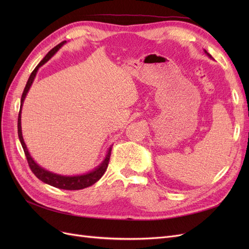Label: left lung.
I'll return each instance as SVG.
<instances>
[{
  "label": "left lung",
  "mask_w": 249,
  "mask_h": 249,
  "mask_svg": "<svg viewBox=\"0 0 249 249\" xmlns=\"http://www.w3.org/2000/svg\"><path fill=\"white\" fill-rule=\"evenodd\" d=\"M205 52H206V54H207V55H208V56H209V57H210V58H212V57H211V55H210V54H209V53H207V51H205Z\"/></svg>",
  "instance_id": "left-lung-1"
}]
</instances>
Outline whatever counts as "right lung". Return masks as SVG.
Returning <instances> with one entry per match:
<instances>
[{"label": "right lung", "mask_w": 249, "mask_h": 249, "mask_svg": "<svg viewBox=\"0 0 249 249\" xmlns=\"http://www.w3.org/2000/svg\"><path fill=\"white\" fill-rule=\"evenodd\" d=\"M66 41H62L61 43H59L58 46H56L55 48H53L48 54L46 55V57H44L41 61L39 62V64L37 65L35 67V70L32 71V73L30 74L29 77V80L27 82L26 84V87L24 89V92H22V95H21V99H20V109H19V113H18V138H19V141L21 143V146L22 148H24V152H25V155H26V158H27V161H28V164L30 168H31L32 172L34 173V175L38 178L40 180H42L43 183L46 184H49L53 187H56V188H59V189H64V190H80V189H84V188H87L89 186H91L93 184H95L97 180H99L103 175L105 173V171L107 170V167H108V164H109V161H110V156H111V148H109L108 150V154L106 156V158H105V160L97 166L94 170L90 171L88 173H86V175H81V176H73V177H66V176H60V175H57V173H54V172H51V171H48L44 168L40 167L38 164H37L33 159L32 157L30 156L29 154V150L26 146V143L24 141V138H22V134H21V124H20V113H21V107H22V104H24V101H25V97L29 91L30 87H31L32 83L36 77V73H37V71H38L39 67L41 65H43L44 63H46L47 61H49V60L54 56L57 51L61 48L63 44L65 43Z\"/></svg>", "instance_id": "add662e5"}]
</instances>
